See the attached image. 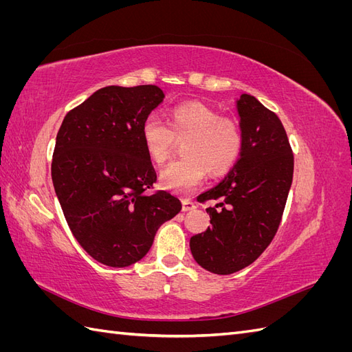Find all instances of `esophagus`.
<instances>
[{"instance_id":"34e87169","label":"esophagus","mask_w":352,"mask_h":352,"mask_svg":"<svg viewBox=\"0 0 352 352\" xmlns=\"http://www.w3.org/2000/svg\"><path fill=\"white\" fill-rule=\"evenodd\" d=\"M195 208H197V204L194 201H190V199H184L182 201V210L184 211H192Z\"/></svg>"}]
</instances>
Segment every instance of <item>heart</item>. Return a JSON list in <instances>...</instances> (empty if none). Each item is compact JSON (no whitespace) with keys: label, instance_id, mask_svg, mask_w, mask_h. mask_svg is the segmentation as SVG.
<instances>
[{"label":"heart","instance_id":"1","mask_svg":"<svg viewBox=\"0 0 352 352\" xmlns=\"http://www.w3.org/2000/svg\"><path fill=\"white\" fill-rule=\"evenodd\" d=\"M142 142L157 164L167 162L177 142H185L186 158L170 163L160 173V185L177 195L194 192L208 172L228 173L242 151V131L236 120L220 117L201 102L177 105L166 123L158 116H148L142 124Z\"/></svg>","mask_w":352,"mask_h":352}]
</instances>
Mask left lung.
<instances>
[{"instance_id": "left-lung-1", "label": "left lung", "mask_w": 352, "mask_h": 352, "mask_svg": "<svg viewBox=\"0 0 352 352\" xmlns=\"http://www.w3.org/2000/svg\"><path fill=\"white\" fill-rule=\"evenodd\" d=\"M242 151L219 185L201 201L211 228L189 241L195 261L214 274H232L257 260L279 229L292 185L294 154L280 119L252 95L236 101Z\"/></svg>"}]
</instances>
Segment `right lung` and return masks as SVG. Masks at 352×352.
Instances as JSON below:
<instances>
[{"label": "right lung", "mask_w": 352, "mask_h": 352, "mask_svg": "<svg viewBox=\"0 0 352 352\" xmlns=\"http://www.w3.org/2000/svg\"><path fill=\"white\" fill-rule=\"evenodd\" d=\"M164 100L155 85L105 87L70 110L57 133L51 176L73 236L94 260L127 267L182 210L157 180L142 124Z\"/></svg>", "instance_id": "1"}]
</instances>
